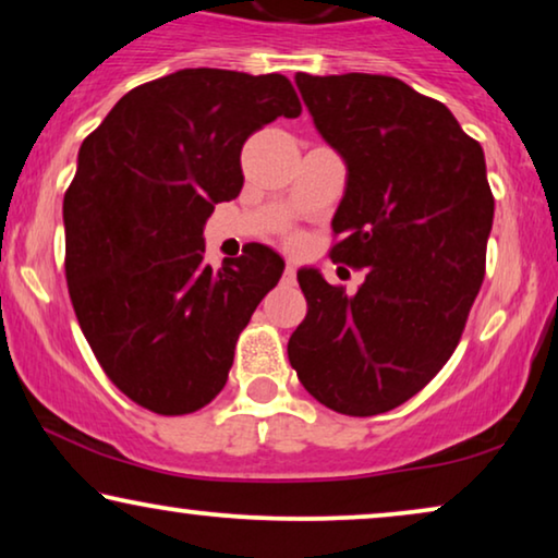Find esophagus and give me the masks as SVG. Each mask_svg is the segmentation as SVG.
<instances>
[{
	"instance_id": "esophagus-1",
	"label": "esophagus",
	"mask_w": 558,
	"mask_h": 558,
	"mask_svg": "<svg viewBox=\"0 0 558 558\" xmlns=\"http://www.w3.org/2000/svg\"><path fill=\"white\" fill-rule=\"evenodd\" d=\"M284 279L287 281H294L296 279V266L292 262H287V266H284Z\"/></svg>"
}]
</instances>
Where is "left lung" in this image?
Wrapping results in <instances>:
<instances>
[{"label":"left lung","mask_w":558,"mask_h":558,"mask_svg":"<svg viewBox=\"0 0 558 558\" xmlns=\"http://www.w3.org/2000/svg\"><path fill=\"white\" fill-rule=\"evenodd\" d=\"M294 81L348 167L330 258L365 281L345 294L317 269L296 271L307 317L289 363L327 409L384 414L422 391L462 338L495 213L485 155L445 104L391 75Z\"/></svg>","instance_id":"1"}]
</instances>
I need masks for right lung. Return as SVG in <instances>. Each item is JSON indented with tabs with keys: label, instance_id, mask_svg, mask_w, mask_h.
Here are the masks:
<instances>
[{
	"label": "right lung",
	"instance_id": "obj_1",
	"mask_svg": "<svg viewBox=\"0 0 558 558\" xmlns=\"http://www.w3.org/2000/svg\"><path fill=\"white\" fill-rule=\"evenodd\" d=\"M300 113L284 75L185 68L129 90L83 140L63 197L68 292L96 361L140 407L193 414L226 386L284 262L248 243L213 269L203 228L241 193L243 142Z\"/></svg>",
	"mask_w": 558,
	"mask_h": 558
}]
</instances>
